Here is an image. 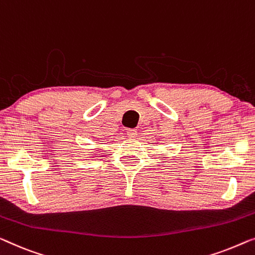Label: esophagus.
<instances>
[{"mask_svg": "<svg viewBox=\"0 0 255 255\" xmlns=\"http://www.w3.org/2000/svg\"><path fill=\"white\" fill-rule=\"evenodd\" d=\"M127 132H128V135L131 136V138H134V136L136 135V130H135V128H128Z\"/></svg>", "mask_w": 255, "mask_h": 255, "instance_id": "1", "label": "esophagus"}]
</instances>
